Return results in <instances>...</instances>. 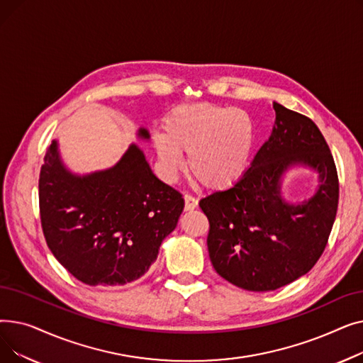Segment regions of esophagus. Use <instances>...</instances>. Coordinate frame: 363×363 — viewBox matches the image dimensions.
<instances>
[{"instance_id": "1", "label": "esophagus", "mask_w": 363, "mask_h": 363, "mask_svg": "<svg viewBox=\"0 0 363 363\" xmlns=\"http://www.w3.org/2000/svg\"><path fill=\"white\" fill-rule=\"evenodd\" d=\"M184 200H185V211H194V208L199 206V200L191 194H185Z\"/></svg>"}]
</instances>
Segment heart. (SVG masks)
<instances>
[{
    "instance_id": "heart-1",
    "label": "heart",
    "mask_w": 363,
    "mask_h": 363,
    "mask_svg": "<svg viewBox=\"0 0 363 363\" xmlns=\"http://www.w3.org/2000/svg\"><path fill=\"white\" fill-rule=\"evenodd\" d=\"M253 138V122L242 110L211 103L179 106L155 137L160 174L174 182L185 166L182 155H188V169L203 186L225 189L244 174Z\"/></svg>"
}]
</instances>
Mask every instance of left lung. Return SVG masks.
Segmentation results:
<instances>
[{
  "instance_id": "obj_1",
  "label": "left lung",
  "mask_w": 363,
  "mask_h": 363,
  "mask_svg": "<svg viewBox=\"0 0 363 363\" xmlns=\"http://www.w3.org/2000/svg\"><path fill=\"white\" fill-rule=\"evenodd\" d=\"M271 137L244 175L200 200L215 271L249 291H272L306 275L325 250L338 206L335 163L318 126L275 101ZM296 164L313 168L320 185L311 199L289 203L280 179Z\"/></svg>"
}]
</instances>
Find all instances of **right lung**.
Segmentation results:
<instances>
[{"instance_id": "1", "label": "right lung", "mask_w": 363, "mask_h": 363, "mask_svg": "<svg viewBox=\"0 0 363 363\" xmlns=\"http://www.w3.org/2000/svg\"><path fill=\"white\" fill-rule=\"evenodd\" d=\"M138 137L148 140L147 129ZM184 211L143 150L130 144L110 169L74 175L52 141L40 174V213L54 257L84 284L113 287L141 278Z\"/></svg>"}]
</instances>
